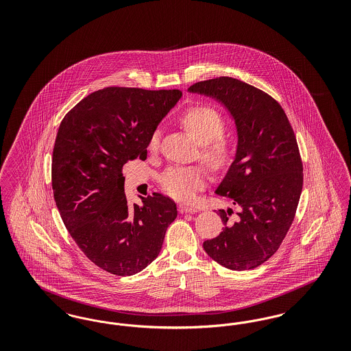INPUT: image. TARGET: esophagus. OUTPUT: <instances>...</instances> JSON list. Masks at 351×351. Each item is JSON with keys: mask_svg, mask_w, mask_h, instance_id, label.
I'll use <instances>...</instances> for the list:
<instances>
[{"mask_svg": "<svg viewBox=\"0 0 351 351\" xmlns=\"http://www.w3.org/2000/svg\"><path fill=\"white\" fill-rule=\"evenodd\" d=\"M179 212H180V213H196V212H199V209L195 208V206H189V205L180 204V205H179Z\"/></svg>", "mask_w": 351, "mask_h": 351, "instance_id": "obj_1", "label": "esophagus"}]
</instances>
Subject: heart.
Segmentation results:
<instances>
[{
	"label": "heart",
	"mask_w": 351,
	"mask_h": 351,
	"mask_svg": "<svg viewBox=\"0 0 351 351\" xmlns=\"http://www.w3.org/2000/svg\"><path fill=\"white\" fill-rule=\"evenodd\" d=\"M180 123L200 143L201 159L213 171H222L233 162L237 146L230 135L223 134L225 118L212 106L197 105L185 110ZM159 149V132L151 134L149 150ZM162 189L172 199L191 201L206 182V172L202 166L169 167L160 176Z\"/></svg>",
	"instance_id": "1"
}]
</instances>
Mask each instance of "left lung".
<instances>
[{"label":"left lung","instance_id":"1","mask_svg":"<svg viewBox=\"0 0 351 351\" xmlns=\"http://www.w3.org/2000/svg\"><path fill=\"white\" fill-rule=\"evenodd\" d=\"M216 99L230 112L238 145L216 193L238 208L219 209L222 232L202 243L223 267H258L280 247L296 215L302 189L298 141L283 108L266 92L221 76L189 86Z\"/></svg>","mask_w":351,"mask_h":351}]
</instances>
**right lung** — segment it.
<instances>
[{
    "label": "right lung",
    "instance_id": "obj_1",
    "mask_svg": "<svg viewBox=\"0 0 351 351\" xmlns=\"http://www.w3.org/2000/svg\"><path fill=\"white\" fill-rule=\"evenodd\" d=\"M182 97L179 89L108 86L84 97L60 122L52 151V191L60 217L96 266L134 275L159 255L176 204L154 192L128 205L122 167L145 160L154 133Z\"/></svg>",
    "mask_w": 351,
    "mask_h": 351
}]
</instances>
